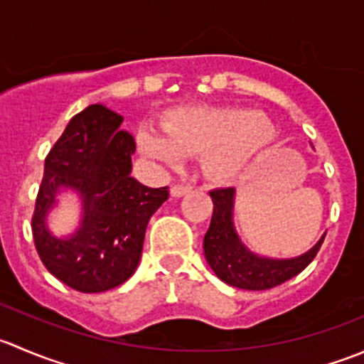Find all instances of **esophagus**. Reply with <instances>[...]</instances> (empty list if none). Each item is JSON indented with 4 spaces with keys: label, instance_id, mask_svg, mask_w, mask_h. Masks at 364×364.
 I'll use <instances>...</instances> for the list:
<instances>
[{
    "label": "esophagus",
    "instance_id": "obj_1",
    "mask_svg": "<svg viewBox=\"0 0 364 364\" xmlns=\"http://www.w3.org/2000/svg\"><path fill=\"white\" fill-rule=\"evenodd\" d=\"M190 190H192V188H190V186H186V185H174L171 188V196L176 197V199H179V197L190 193Z\"/></svg>",
    "mask_w": 364,
    "mask_h": 364
}]
</instances>
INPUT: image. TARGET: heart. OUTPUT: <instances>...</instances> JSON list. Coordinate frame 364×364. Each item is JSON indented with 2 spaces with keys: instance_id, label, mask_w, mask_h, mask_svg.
<instances>
[{
  "instance_id": "heart-1",
  "label": "heart",
  "mask_w": 364,
  "mask_h": 364,
  "mask_svg": "<svg viewBox=\"0 0 364 364\" xmlns=\"http://www.w3.org/2000/svg\"><path fill=\"white\" fill-rule=\"evenodd\" d=\"M277 127L267 114L227 105H186L160 119V132L141 128L137 146L164 167L183 156L200 155L205 179L230 185L243 178L277 142Z\"/></svg>"
}]
</instances>
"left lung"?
Listing matches in <instances>:
<instances>
[{
  "mask_svg": "<svg viewBox=\"0 0 364 364\" xmlns=\"http://www.w3.org/2000/svg\"><path fill=\"white\" fill-rule=\"evenodd\" d=\"M314 148V146H311ZM213 216L204 236V257L213 273L227 285L245 291H266L299 274L314 260L326 232L308 252L289 259L260 255L241 241L234 223L236 188L209 192Z\"/></svg>",
  "mask_w": 364,
  "mask_h": 364,
  "instance_id": "8db88e82",
  "label": "left lung"
}]
</instances>
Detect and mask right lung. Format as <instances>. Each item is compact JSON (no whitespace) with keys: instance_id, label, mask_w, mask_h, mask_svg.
Listing matches in <instances>:
<instances>
[{"instance_id":"add662e5","label":"right lung","mask_w":364,"mask_h":364,"mask_svg":"<svg viewBox=\"0 0 364 364\" xmlns=\"http://www.w3.org/2000/svg\"><path fill=\"white\" fill-rule=\"evenodd\" d=\"M123 117L104 104L75 114L46 159L33 215V237L49 273L79 292H105L137 269L146 227L167 200V186L148 188L132 178L135 142ZM75 195L80 222L58 237L48 215Z\"/></svg>"}]
</instances>
